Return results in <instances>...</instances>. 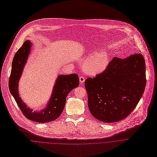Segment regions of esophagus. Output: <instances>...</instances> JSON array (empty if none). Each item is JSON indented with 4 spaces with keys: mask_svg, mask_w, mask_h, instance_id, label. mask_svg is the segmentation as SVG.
Wrapping results in <instances>:
<instances>
[{
    "mask_svg": "<svg viewBox=\"0 0 157 157\" xmlns=\"http://www.w3.org/2000/svg\"><path fill=\"white\" fill-rule=\"evenodd\" d=\"M79 80H80V83L82 84V83H83L84 82H85V78L83 77H80V78H79Z\"/></svg>",
    "mask_w": 157,
    "mask_h": 157,
    "instance_id": "1",
    "label": "esophagus"
}]
</instances>
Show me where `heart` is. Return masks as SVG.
<instances>
[{
    "instance_id": "b5f03b06",
    "label": "heart",
    "mask_w": 157,
    "mask_h": 157,
    "mask_svg": "<svg viewBox=\"0 0 157 157\" xmlns=\"http://www.w3.org/2000/svg\"><path fill=\"white\" fill-rule=\"evenodd\" d=\"M109 64V57L106 52L91 56L85 62L84 69L90 75H96L104 71Z\"/></svg>"
}]
</instances>
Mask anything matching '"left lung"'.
<instances>
[{"label":"left lung","mask_w":157,"mask_h":157,"mask_svg":"<svg viewBox=\"0 0 157 157\" xmlns=\"http://www.w3.org/2000/svg\"><path fill=\"white\" fill-rule=\"evenodd\" d=\"M145 85V62L141 54L114 57L104 72L85 82L90 112L104 122L126 118L140 101Z\"/></svg>","instance_id":"8db88e82"}]
</instances>
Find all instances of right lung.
<instances>
[{
	"instance_id": "add662e5",
	"label": "right lung",
	"mask_w": 157,
	"mask_h": 157,
	"mask_svg": "<svg viewBox=\"0 0 157 157\" xmlns=\"http://www.w3.org/2000/svg\"><path fill=\"white\" fill-rule=\"evenodd\" d=\"M31 49V42L30 40H26L15 54L9 78V90L20 110L27 119L40 123L52 121L58 118L62 113L66 98L70 91L78 86L79 78L77 74L58 75L51 96L46 106L41 111H33L22 100L18 91L19 80L28 61Z\"/></svg>"
}]
</instances>
